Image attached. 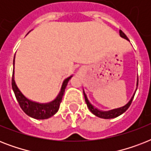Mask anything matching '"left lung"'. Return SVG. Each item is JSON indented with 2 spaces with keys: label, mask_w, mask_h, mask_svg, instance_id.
<instances>
[{
  "label": "left lung",
  "mask_w": 151,
  "mask_h": 151,
  "mask_svg": "<svg viewBox=\"0 0 151 151\" xmlns=\"http://www.w3.org/2000/svg\"><path fill=\"white\" fill-rule=\"evenodd\" d=\"M119 33L121 37H124V38H125L126 40L129 41V38H128L126 35L122 32V30L120 29ZM137 85H138V81H137ZM84 96H85V102H86V104H87L88 106V107L89 110L92 113V114H95L96 116H97V117H101V118H104V119H110V118H114V117H118L119 115L122 114L123 113L125 112V111L129 109L130 105H131V103L132 102V99H133L134 96H135V95H134L132 97L131 100L129 101V103H127L126 105L124 106L118 108V109H115V110H110V111H100V110H97L96 108H95L94 106H93L89 103V101L88 100V98L87 96H86V95H85V92H84Z\"/></svg>",
  "instance_id": "obj_1"
}]
</instances>
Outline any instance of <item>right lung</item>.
<instances>
[{
    "instance_id": "obj_1",
    "label": "right lung",
    "mask_w": 151,
    "mask_h": 151,
    "mask_svg": "<svg viewBox=\"0 0 151 151\" xmlns=\"http://www.w3.org/2000/svg\"><path fill=\"white\" fill-rule=\"evenodd\" d=\"M14 61H15V57H14ZM14 61H13V64H14ZM71 77L72 76L69 77L64 81L63 85H62L61 91L56 99L51 103H45V104H41V103L32 102L27 99L22 94V92H20L15 85V80H14V70H13L12 78V89L15 93V98L17 99L20 107L28 116L35 118V119H47V118H49L50 117L53 116L59 110L64 92H65V88H66L67 83L71 78Z\"/></svg>"
}]
</instances>
